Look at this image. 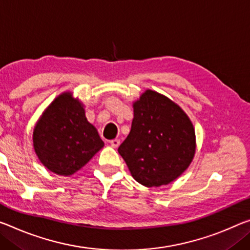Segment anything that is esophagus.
Segmentation results:
<instances>
[{"instance_id":"esophagus-1","label":"esophagus","mask_w":250,"mask_h":250,"mask_svg":"<svg viewBox=\"0 0 250 250\" xmlns=\"http://www.w3.org/2000/svg\"><path fill=\"white\" fill-rule=\"evenodd\" d=\"M110 145H111V146H113V148H118V146H120V140H119V139L111 140L110 141Z\"/></svg>"}]
</instances>
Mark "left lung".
Listing matches in <instances>:
<instances>
[{
	"mask_svg": "<svg viewBox=\"0 0 250 250\" xmlns=\"http://www.w3.org/2000/svg\"><path fill=\"white\" fill-rule=\"evenodd\" d=\"M195 150L191 121L176 104L151 90L134 102L131 130L118 151L139 184H170L189 167Z\"/></svg>",
	"mask_w": 250,
	"mask_h": 250,
	"instance_id": "8db88e82",
	"label": "left lung"
}]
</instances>
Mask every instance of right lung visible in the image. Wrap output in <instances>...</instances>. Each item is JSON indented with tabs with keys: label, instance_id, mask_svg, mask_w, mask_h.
<instances>
[{
	"label": "right lung",
	"instance_id": "1",
	"mask_svg": "<svg viewBox=\"0 0 250 250\" xmlns=\"http://www.w3.org/2000/svg\"><path fill=\"white\" fill-rule=\"evenodd\" d=\"M33 146L50 171L71 176L96 154L104 141L85 118L84 109L71 93L59 96L35 125Z\"/></svg>",
	"mask_w": 250,
	"mask_h": 250
}]
</instances>
